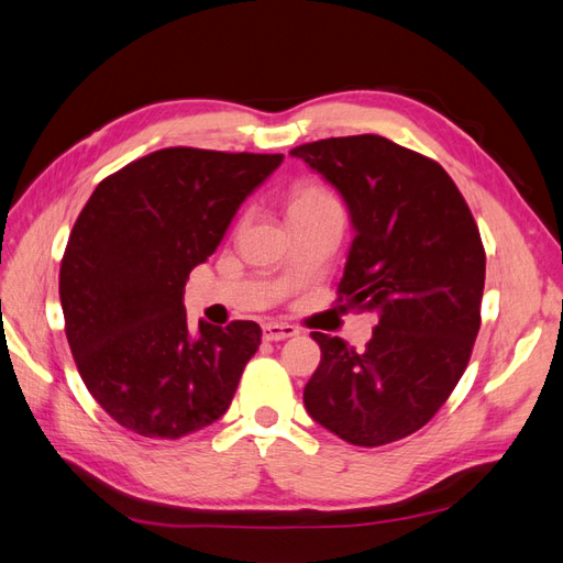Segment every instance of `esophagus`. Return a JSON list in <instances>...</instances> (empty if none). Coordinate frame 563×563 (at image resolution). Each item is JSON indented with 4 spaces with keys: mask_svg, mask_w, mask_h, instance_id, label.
Segmentation results:
<instances>
[{
    "mask_svg": "<svg viewBox=\"0 0 563 563\" xmlns=\"http://www.w3.org/2000/svg\"><path fill=\"white\" fill-rule=\"evenodd\" d=\"M298 335V329L291 327V323H277V321H269V323H263V338L265 340H286V338H294Z\"/></svg>",
    "mask_w": 563,
    "mask_h": 563,
    "instance_id": "obj_1",
    "label": "esophagus"
}]
</instances>
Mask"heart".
Returning a JSON list of instances; mask_svg holds the SVG:
<instances>
[{
    "label": "heart",
    "mask_w": 563,
    "mask_h": 563,
    "mask_svg": "<svg viewBox=\"0 0 563 563\" xmlns=\"http://www.w3.org/2000/svg\"><path fill=\"white\" fill-rule=\"evenodd\" d=\"M333 203H338V199L327 190V187L312 180H302L294 185L291 195H288V213L308 211L317 207H333Z\"/></svg>",
    "instance_id": "obj_1"
}]
</instances>
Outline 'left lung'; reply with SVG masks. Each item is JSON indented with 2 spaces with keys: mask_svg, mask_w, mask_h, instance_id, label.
I'll list each match as a JSON object with an SVG mask.
<instances>
[{
  "mask_svg": "<svg viewBox=\"0 0 563 563\" xmlns=\"http://www.w3.org/2000/svg\"><path fill=\"white\" fill-rule=\"evenodd\" d=\"M291 155L350 209L356 234L338 302L378 314L362 352L312 333L321 362L302 401L347 444L385 446L424 428L467 368L482 327V234L444 168L383 135L314 141Z\"/></svg>",
  "mask_w": 563,
  "mask_h": 563,
  "instance_id": "8db88e82",
  "label": "left lung"
}]
</instances>
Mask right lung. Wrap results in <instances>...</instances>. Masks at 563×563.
<instances>
[{
  "instance_id": "right-lung-1",
  "label": "right lung",
  "mask_w": 563,
  "mask_h": 563,
  "mask_svg": "<svg viewBox=\"0 0 563 563\" xmlns=\"http://www.w3.org/2000/svg\"><path fill=\"white\" fill-rule=\"evenodd\" d=\"M284 155L164 147L100 180L60 261L65 335L79 376L122 428L180 439L228 411L261 345L255 321H199L183 291L240 203Z\"/></svg>"
}]
</instances>
